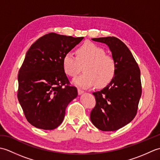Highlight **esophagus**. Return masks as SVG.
Segmentation results:
<instances>
[{
  "label": "esophagus",
  "mask_w": 160,
  "mask_h": 160,
  "mask_svg": "<svg viewBox=\"0 0 160 160\" xmlns=\"http://www.w3.org/2000/svg\"><path fill=\"white\" fill-rule=\"evenodd\" d=\"M78 94L81 95V94L84 93V91L82 89H78Z\"/></svg>",
  "instance_id": "1"
}]
</instances>
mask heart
Masks as SVG:
<instances>
[{"label": "heart", "instance_id": "b5f03b06", "mask_svg": "<svg viewBox=\"0 0 160 160\" xmlns=\"http://www.w3.org/2000/svg\"><path fill=\"white\" fill-rule=\"evenodd\" d=\"M84 73L75 78L73 83L78 86L89 87H106L115 75L116 64L111 56L105 53L102 47L91 42H86L76 50V58L72 53H65L62 58V67L65 73L76 77L82 71Z\"/></svg>", "mask_w": 160, "mask_h": 160}]
</instances>
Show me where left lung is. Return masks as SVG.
Returning <instances> with one entry per match:
<instances>
[{
    "instance_id": "1",
    "label": "left lung",
    "mask_w": 160,
    "mask_h": 160,
    "mask_svg": "<svg viewBox=\"0 0 160 160\" xmlns=\"http://www.w3.org/2000/svg\"><path fill=\"white\" fill-rule=\"evenodd\" d=\"M92 40L108 46L116 71L108 85L93 93L96 103L90 118L101 131H116L131 122L137 114L142 96L140 70L130 50L120 39L108 36Z\"/></svg>"
}]
</instances>
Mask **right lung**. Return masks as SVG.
<instances>
[{"label":"right lung","instance_id":"1","mask_svg":"<svg viewBox=\"0 0 160 160\" xmlns=\"http://www.w3.org/2000/svg\"><path fill=\"white\" fill-rule=\"evenodd\" d=\"M83 37L49 33L30 47L18 75L17 97L30 124L53 130L62 123L65 110L78 96L62 67V58Z\"/></svg>","mask_w":160,"mask_h":160}]
</instances>
